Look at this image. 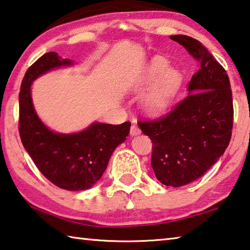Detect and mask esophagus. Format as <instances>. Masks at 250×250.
<instances>
[{
	"mask_svg": "<svg viewBox=\"0 0 250 250\" xmlns=\"http://www.w3.org/2000/svg\"><path fill=\"white\" fill-rule=\"evenodd\" d=\"M141 133H142V130L138 127V125L136 124V123H133L132 126H130L129 134L132 135V136H137V135H139Z\"/></svg>",
	"mask_w": 250,
	"mask_h": 250,
	"instance_id": "obj_1",
	"label": "esophagus"
}]
</instances>
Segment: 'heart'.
Returning <instances> with one entry per match:
<instances>
[{"instance_id": "heart-1", "label": "heart", "mask_w": 250, "mask_h": 250, "mask_svg": "<svg viewBox=\"0 0 250 250\" xmlns=\"http://www.w3.org/2000/svg\"><path fill=\"white\" fill-rule=\"evenodd\" d=\"M168 67L169 64L165 59H154L136 83V89L143 90L155 82L143 99L144 107L148 112L165 111L176 98L180 87L181 76L177 70L168 69Z\"/></svg>"}]
</instances>
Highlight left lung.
Listing matches in <instances>:
<instances>
[{
  "mask_svg": "<svg viewBox=\"0 0 250 250\" xmlns=\"http://www.w3.org/2000/svg\"><path fill=\"white\" fill-rule=\"evenodd\" d=\"M201 63L188 94L171 111L138 125L152 142L151 167L165 186L182 187L203 176L229 146L234 107L226 70L196 39L170 36Z\"/></svg>",
  "mask_w": 250,
  "mask_h": 250,
  "instance_id": "obj_1",
  "label": "left lung"
}]
</instances>
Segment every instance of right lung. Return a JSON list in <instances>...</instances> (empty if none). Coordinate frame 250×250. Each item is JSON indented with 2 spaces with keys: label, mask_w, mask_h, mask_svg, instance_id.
Instances as JSON below:
<instances>
[{
  "label": "right lung",
  "mask_w": 250,
  "mask_h": 250,
  "mask_svg": "<svg viewBox=\"0 0 250 250\" xmlns=\"http://www.w3.org/2000/svg\"><path fill=\"white\" fill-rule=\"evenodd\" d=\"M57 52H47L30 65L20 91L19 130L23 146L39 171L64 190L89 189L100 180L115 148L128 136L130 123H93L76 134H57L43 125L33 106L30 85L49 70L71 64Z\"/></svg>",
  "instance_id": "1"
}]
</instances>
